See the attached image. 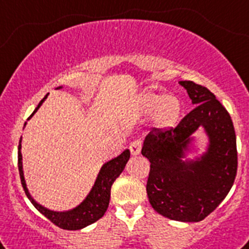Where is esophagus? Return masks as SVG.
Instances as JSON below:
<instances>
[{
  "instance_id": "obj_1",
  "label": "esophagus",
  "mask_w": 249,
  "mask_h": 249,
  "mask_svg": "<svg viewBox=\"0 0 249 249\" xmlns=\"http://www.w3.org/2000/svg\"><path fill=\"white\" fill-rule=\"evenodd\" d=\"M142 142L140 140H134V142H130V153L134 155V157H137V155L140 154V151H142Z\"/></svg>"
}]
</instances>
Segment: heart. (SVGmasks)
Segmentation results:
<instances>
[{
    "label": "heart",
    "mask_w": 249,
    "mask_h": 249,
    "mask_svg": "<svg viewBox=\"0 0 249 249\" xmlns=\"http://www.w3.org/2000/svg\"><path fill=\"white\" fill-rule=\"evenodd\" d=\"M139 109L144 114L154 112V123L158 127H169L178 122L181 101L176 95L148 92L140 98Z\"/></svg>",
    "instance_id": "1"
}]
</instances>
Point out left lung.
<instances>
[{"instance_id":"1","label":"left lung","mask_w":249,"mask_h":249,"mask_svg":"<svg viewBox=\"0 0 249 249\" xmlns=\"http://www.w3.org/2000/svg\"><path fill=\"white\" fill-rule=\"evenodd\" d=\"M196 105L176 127L151 129L142 154L150 161L146 193L163 217L178 222H200L229 193L237 174V142L232 119L207 88L193 81H179ZM205 129L207 151L186 160L191 135Z\"/></svg>"}]
</instances>
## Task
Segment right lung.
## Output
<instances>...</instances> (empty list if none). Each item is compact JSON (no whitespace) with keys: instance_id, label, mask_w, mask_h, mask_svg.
<instances>
[{"instance_id":"1","label":"right lung","mask_w":249,"mask_h":249,"mask_svg":"<svg viewBox=\"0 0 249 249\" xmlns=\"http://www.w3.org/2000/svg\"><path fill=\"white\" fill-rule=\"evenodd\" d=\"M61 88L62 86H59V88L56 89ZM46 98L47 95L40 101L37 107L35 109V111L32 112L27 120H30V119L34 116L35 112L37 111L38 107L42 105V103H44ZM129 158H130V151H129V149H126V150L123 151L120 155H118V157L111 159V160L107 161V163L101 166L100 172H99L98 174V178L95 180L94 187L91 188L90 193L88 194V196H86L83 202L80 203V204L77 205V207H75L73 209H70V211L55 212L50 211V209L45 208V207H42L41 204H38V203L32 198L29 189L26 187L25 177H23L22 170L21 139L20 142H18V172H20L21 184H22L26 196H27V198L31 200L32 204L35 205V208L37 209L40 213H42L47 219L51 220L55 226L60 227V228L62 229H68V231H77V229L85 228L86 226H90V224H92L94 222L99 220L104 214H105V212H107V207H109L110 190H111L112 183H114L115 179L122 174L125 165H126L127 160H129Z\"/></svg>"}]
</instances>
